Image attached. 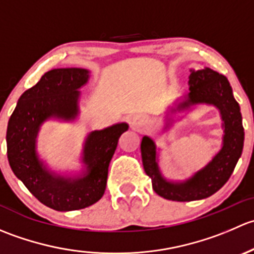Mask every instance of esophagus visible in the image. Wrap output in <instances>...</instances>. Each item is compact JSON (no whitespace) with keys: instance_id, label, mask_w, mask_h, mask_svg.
Wrapping results in <instances>:
<instances>
[{"instance_id":"1","label":"esophagus","mask_w":254,"mask_h":254,"mask_svg":"<svg viewBox=\"0 0 254 254\" xmlns=\"http://www.w3.org/2000/svg\"><path fill=\"white\" fill-rule=\"evenodd\" d=\"M146 122H145V118L142 115H134V117L130 119V127L132 129H141V127H145Z\"/></svg>"}]
</instances>
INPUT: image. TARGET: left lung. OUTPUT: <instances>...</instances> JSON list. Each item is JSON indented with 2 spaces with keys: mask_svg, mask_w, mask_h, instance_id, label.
Returning <instances> with one entry per match:
<instances>
[{
  "mask_svg": "<svg viewBox=\"0 0 254 254\" xmlns=\"http://www.w3.org/2000/svg\"><path fill=\"white\" fill-rule=\"evenodd\" d=\"M189 91L190 93L178 108L183 109L198 103L217 107L224 120V143L220 152L206 167L184 183H172L166 181L158 171L155 143L150 137L143 136L141 141L143 170L152 181L153 190L162 198L173 201L200 200L216 193L234 172L242 153L245 140L240 106L234 98L231 86L224 75L209 67L191 71Z\"/></svg>",
  "mask_w": 254,
  "mask_h": 254,
  "instance_id": "1",
  "label": "left lung"
}]
</instances>
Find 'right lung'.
<instances>
[{"mask_svg": "<svg viewBox=\"0 0 254 254\" xmlns=\"http://www.w3.org/2000/svg\"><path fill=\"white\" fill-rule=\"evenodd\" d=\"M88 79L84 68H55L20 96L7 127V157L17 178L44 205L58 211L83 209L97 203L106 190L108 167L127 124L93 131L87 139L83 178L65 179L45 170L35 152L40 124L50 117L71 119L77 114V89Z\"/></svg>", "mask_w": 254, "mask_h": 254, "instance_id": "add662e5", "label": "right lung"}]
</instances>
